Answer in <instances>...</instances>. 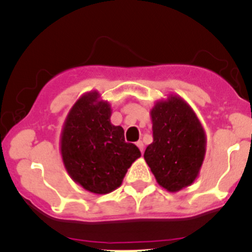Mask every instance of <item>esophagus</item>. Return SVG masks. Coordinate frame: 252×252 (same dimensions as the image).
<instances>
[{
    "instance_id": "1",
    "label": "esophagus",
    "mask_w": 252,
    "mask_h": 252,
    "mask_svg": "<svg viewBox=\"0 0 252 252\" xmlns=\"http://www.w3.org/2000/svg\"><path fill=\"white\" fill-rule=\"evenodd\" d=\"M136 146H138V148L140 149V151H141V153H143V151H144V143H143V141H141V140H139L138 143H136Z\"/></svg>"
}]
</instances>
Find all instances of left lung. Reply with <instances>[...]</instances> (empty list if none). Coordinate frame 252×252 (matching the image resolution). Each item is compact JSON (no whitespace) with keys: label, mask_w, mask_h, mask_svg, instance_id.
<instances>
[{"label":"left lung","mask_w":252,"mask_h":252,"mask_svg":"<svg viewBox=\"0 0 252 252\" xmlns=\"http://www.w3.org/2000/svg\"><path fill=\"white\" fill-rule=\"evenodd\" d=\"M150 117L154 140L144 158L161 187L178 192L198 177L206 156V131L192 107L177 94L156 101Z\"/></svg>","instance_id":"obj_1"}]
</instances>
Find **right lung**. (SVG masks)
Segmentation results:
<instances>
[{"label":"right lung","instance_id":"right-lung-1","mask_svg":"<svg viewBox=\"0 0 252 252\" xmlns=\"http://www.w3.org/2000/svg\"><path fill=\"white\" fill-rule=\"evenodd\" d=\"M111 104L98 92H86L71 107L61 129L60 153L67 173L94 194L117 189L141 155L134 144L126 143L123 128L111 123Z\"/></svg>","mask_w":252,"mask_h":252}]
</instances>
